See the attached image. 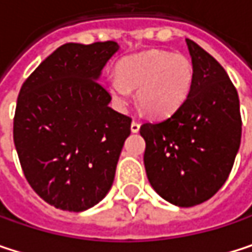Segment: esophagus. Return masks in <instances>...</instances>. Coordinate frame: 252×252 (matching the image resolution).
Instances as JSON below:
<instances>
[{
  "label": "esophagus",
  "mask_w": 252,
  "mask_h": 252,
  "mask_svg": "<svg viewBox=\"0 0 252 252\" xmlns=\"http://www.w3.org/2000/svg\"><path fill=\"white\" fill-rule=\"evenodd\" d=\"M138 131H140V124L135 123V121H132L131 123V132H138Z\"/></svg>",
  "instance_id": "1"
}]
</instances>
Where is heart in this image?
<instances>
[{
  "label": "heart",
  "instance_id": "b5f03b06",
  "mask_svg": "<svg viewBox=\"0 0 252 252\" xmlns=\"http://www.w3.org/2000/svg\"><path fill=\"white\" fill-rule=\"evenodd\" d=\"M194 84V67L182 55L166 51H146L123 58L117 76L108 78L114 103L124 109L135 89L138 106L153 118L174 115L188 99Z\"/></svg>",
  "mask_w": 252,
  "mask_h": 252
}]
</instances>
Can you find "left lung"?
<instances>
[{"label": "left lung", "instance_id": "8db88e82", "mask_svg": "<svg viewBox=\"0 0 252 252\" xmlns=\"http://www.w3.org/2000/svg\"><path fill=\"white\" fill-rule=\"evenodd\" d=\"M185 42L194 67L188 99L174 115L140 126L147 179L178 207L201 204L222 188L242 131L239 97L226 71L195 42Z\"/></svg>", "mask_w": 252, "mask_h": 252}]
</instances>
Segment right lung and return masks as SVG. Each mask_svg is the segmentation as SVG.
I'll return each instance as SVG.
<instances>
[{
  "mask_svg": "<svg viewBox=\"0 0 252 252\" xmlns=\"http://www.w3.org/2000/svg\"><path fill=\"white\" fill-rule=\"evenodd\" d=\"M117 42L65 43L20 89L14 144L30 187L51 206L84 212L109 192L131 118L99 84Z\"/></svg>",
  "mask_w": 252,
  "mask_h": 252,
  "instance_id": "obj_1",
  "label": "right lung"
}]
</instances>
